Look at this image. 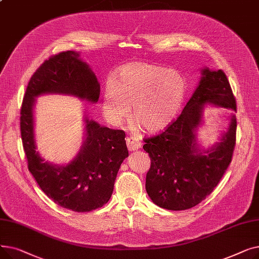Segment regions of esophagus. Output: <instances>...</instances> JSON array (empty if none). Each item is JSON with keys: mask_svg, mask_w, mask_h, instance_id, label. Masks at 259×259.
<instances>
[{"mask_svg": "<svg viewBox=\"0 0 259 259\" xmlns=\"http://www.w3.org/2000/svg\"><path fill=\"white\" fill-rule=\"evenodd\" d=\"M126 144H127L129 151H137L142 146V143L140 142V140L137 139L135 137L127 138L126 139Z\"/></svg>", "mask_w": 259, "mask_h": 259, "instance_id": "esophagus-1", "label": "esophagus"}]
</instances>
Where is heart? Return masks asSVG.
Masks as SVG:
<instances>
[{
  "mask_svg": "<svg viewBox=\"0 0 259 259\" xmlns=\"http://www.w3.org/2000/svg\"><path fill=\"white\" fill-rule=\"evenodd\" d=\"M186 81L176 71L142 62L122 66L116 80H109L104 94V109L112 121L128 117L146 132L167 128L178 115L185 99Z\"/></svg>",
  "mask_w": 259,
  "mask_h": 259,
  "instance_id": "heart-1",
  "label": "heart"
}]
</instances>
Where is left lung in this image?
<instances>
[{"label":"left lung","mask_w":259,"mask_h":259,"mask_svg":"<svg viewBox=\"0 0 259 259\" xmlns=\"http://www.w3.org/2000/svg\"><path fill=\"white\" fill-rule=\"evenodd\" d=\"M205 104L236 111V101L223 70H202V77L181 115L159 134L145 138L143 148L151 165L146 175V191L154 203L167 210L195 207L219 185L236 144V118L232 116L222 142L208 154L198 151L195 129Z\"/></svg>","instance_id":"left-lung-1"}]
</instances>
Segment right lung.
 Returning a JSON list of instances; mask_svg holds the SVG:
<instances>
[{
    "label": "right lung",
    "instance_id": "obj_1",
    "mask_svg": "<svg viewBox=\"0 0 259 259\" xmlns=\"http://www.w3.org/2000/svg\"><path fill=\"white\" fill-rule=\"evenodd\" d=\"M100 83L73 51L51 56L32 74L22 102L20 129L23 148L39 188L57 205L74 212H90L110 199L120 164L128 157L124 130H112L86 119V141L78 155L64 167L39 157L33 140L32 106L43 93L72 94L98 102Z\"/></svg>",
    "mask_w": 259,
    "mask_h": 259
}]
</instances>
